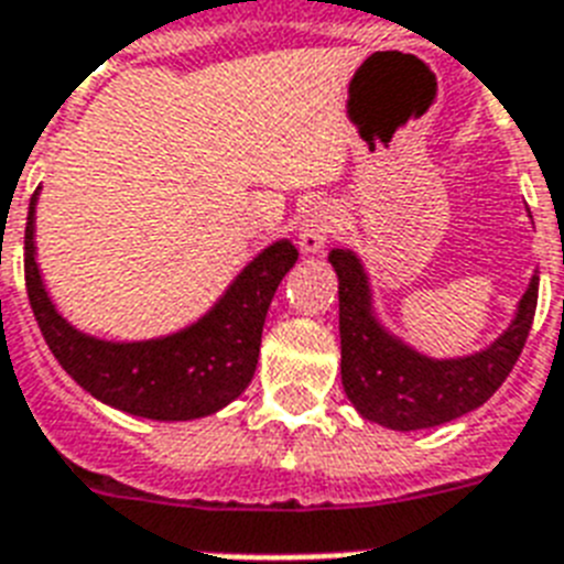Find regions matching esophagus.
I'll use <instances>...</instances> for the list:
<instances>
[{
	"label": "esophagus",
	"instance_id": "34e87169",
	"mask_svg": "<svg viewBox=\"0 0 564 564\" xmlns=\"http://www.w3.org/2000/svg\"><path fill=\"white\" fill-rule=\"evenodd\" d=\"M333 226H336V214L329 205H313L301 217V226H297V246L304 254H318L327 246L329 235H333Z\"/></svg>",
	"mask_w": 564,
	"mask_h": 564
}]
</instances>
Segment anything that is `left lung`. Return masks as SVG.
<instances>
[{"label":"left lung","mask_w":564,"mask_h":564,"mask_svg":"<svg viewBox=\"0 0 564 564\" xmlns=\"http://www.w3.org/2000/svg\"><path fill=\"white\" fill-rule=\"evenodd\" d=\"M329 263L338 274L341 386L365 420L393 432L432 429L484 405L510 377L533 327L539 301L535 274L512 324L487 350L464 359H429L377 322L370 310L368 274L354 251L333 249Z\"/></svg>","instance_id":"left-lung-1"}]
</instances>
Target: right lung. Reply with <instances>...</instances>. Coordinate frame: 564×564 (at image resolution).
Segmentation results:
<instances>
[{
  "label": "right lung",
  "instance_id": "right-lung-1",
  "mask_svg": "<svg viewBox=\"0 0 564 564\" xmlns=\"http://www.w3.org/2000/svg\"><path fill=\"white\" fill-rule=\"evenodd\" d=\"M34 205L25 223V286L34 318L54 359L95 400L148 420H196L237 400L254 377L269 304L295 267L290 240L272 242L182 333L153 341H100L54 310L34 260Z\"/></svg>",
  "mask_w": 564,
  "mask_h": 564
}]
</instances>
